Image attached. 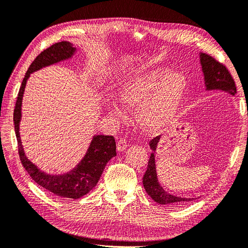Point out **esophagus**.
<instances>
[{
  "instance_id": "obj_1",
  "label": "esophagus",
  "mask_w": 248,
  "mask_h": 248,
  "mask_svg": "<svg viewBox=\"0 0 248 248\" xmlns=\"http://www.w3.org/2000/svg\"><path fill=\"white\" fill-rule=\"evenodd\" d=\"M126 147H127L126 140H124V138H120V140H119L117 142V150L119 152H123V151H125Z\"/></svg>"
}]
</instances>
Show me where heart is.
<instances>
[{"label": "heart", "mask_w": 248, "mask_h": 248, "mask_svg": "<svg viewBox=\"0 0 248 248\" xmlns=\"http://www.w3.org/2000/svg\"><path fill=\"white\" fill-rule=\"evenodd\" d=\"M187 80L180 72H168L167 69L136 74L122 80L118 85L117 98L126 110L138 108V118L146 130L161 129L169 123L179 110L186 92ZM108 111L121 117L116 105Z\"/></svg>", "instance_id": "heart-1"}]
</instances>
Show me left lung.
Wrapping results in <instances>:
<instances>
[{"mask_svg": "<svg viewBox=\"0 0 248 248\" xmlns=\"http://www.w3.org/2000/svg\"><path fill=\"white\" fill-rule=\"evenodd\" d=\"M201 65L202 70L203 73V79L206 91H223L229 93L232 95L236 93V86L234 79L232 78L230 72L228 71L226 66L222 63L217 62L216 59L209 56L207 54L201 53ZM161 137L156 136L154 140L150 141V146L153 153L151 154V157L148 160L147 169L143 175L142 183L144 189L152 199L160 204L166 205H181L186 204L193 201L194 199H186V197L176 196L173 194L168 193L164 188L158 183L156 169H155V154L156 151L157 143L160 142Z\"/></svg>", "mask_w": 248, "mask_h": 248, "instance_id": "1", "label": "left lung"}]
</instances>
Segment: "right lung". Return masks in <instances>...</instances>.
Here are the masks:
<instances>
[{"mask_svg":"<svg viewBox=\"0 0 248 248\" xmlns=\"http://www.w3.org/2000/svg\"><path fill=\"white\" fill-rule=\"evenodd\" d=\"M76 53V47L69 42L57 43L39 54L29 66L19 90L14 110L15 133L18 142V153L25 170L35 183L54 194L77 200L87 194L96 185L103 174L107 163L116 155V142L112 135H94L87 152L79 164L64 174L51 175L43 172L25 155L21 142L19 125L21 121L22 98L26 82L31 73L44 67L71 59Z\"/></svg>","mask_w":248,"mask_h":248,"instance_id":"right-lung-1","label":"right lung"}]
</instances>
